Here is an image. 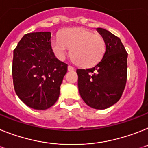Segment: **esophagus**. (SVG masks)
<instances>
[{"label":"esophagus","instance_id":"esophagus-1","mask_svg":"<svg viewBox=\"0 0 148 148\" xmlns=\"http://www.w3.org/2000/svg\"><path fill=\"white\" fill-rule=\"evenodd\" d=\"M67 70H68V71H73V70H75V69H74V67H73V66L69 65V66H67Z\"/></svg>","mask_w":148,"mask_h":148}]
</instances>
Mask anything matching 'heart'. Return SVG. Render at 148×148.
I'll list each match as a JSON object with an SVG mask.
<instances>
[{"instance_id": "1", "label": "heart", "mask_w": 148, "mask_h": 148, "mask_svg": "<svg viewBox=\"0 0 148 148\" xmlns=\"http://www.w3.org/2000/svg\"><path fill=\"white\" fill-rule=\"evenodd\" d=\"M51 48L61 60L71 48V56L75 62L83 67H90L103 58L106 43L102 36L83 27H75L65 30L61 37L53 38Z\"/></svg>"}]
</instances>
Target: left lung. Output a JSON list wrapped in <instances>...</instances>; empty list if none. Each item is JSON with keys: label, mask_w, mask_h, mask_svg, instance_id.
<instances>
[{"label": "left lung", "mask_w": 148, "mask_h": 148, "mask_svg": "<svg viewBox=\"0 0 148 148\" xmlns=\"http://www.w3.org/2000/svg\"><path fill=\"white\" fill-rule=\"evenodd\" d=\"M104 39L106 50L102 59L90 69H78L81 97L94 109L110 108L122 95L127 76V53L119 38L108 30L97 28Z\"/></svg>", "instance_id": "8db88e82"}]
</instances>
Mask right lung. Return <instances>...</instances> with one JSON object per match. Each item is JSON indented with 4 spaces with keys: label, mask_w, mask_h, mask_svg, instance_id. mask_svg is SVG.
Returning <instances> with one entry per match:
<instances>
[{
    "label": "right lung",
    "mask_w": 148,
    "mask_h": 148,
    "mask_svg": "<svg viewBox=\"0 0 148 148\" xmlns=\"http://www.w3.org/2000/svg\"><path fill=\"white\" fill-rule=\"evenodd\" d=\"M13 53L12 72L17 95L35 110L52 107L59 97L67 64L56 58L51 48V32L26 34Z\"/></svg>",
    "instance_id": "add662e5"
}]
</instances>
